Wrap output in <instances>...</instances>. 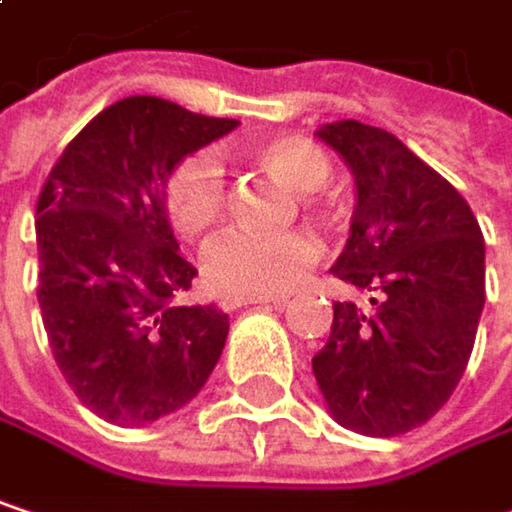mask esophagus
I'll use <instances>...</instances> for the list:
<instances>
[{"label": "esophagus", "instance_id": "1", "mask_svg": "<svg viewBox=\"0 0 512 512\" xmlns=\"http://www.w3.org/2000/svg\"><path fill=\"white\" fill-rule=\"evenodd\" d=\"M263 302H272V305H284L287 299H284V296H275V299H272V296H246V293H225L219 305H222L225 311H237V308H246V305H263Z\"/></svg>", "mask_w": 512, "mask_h": 512}]
</instances>
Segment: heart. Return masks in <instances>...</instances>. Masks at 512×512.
<instances>
[{
	"label": "heart",
	"instance_id": "obj_1",
	"mask_svg": "<svg viewBox=\"0 0 512 512\" xmlns=\"http://www.w3.org/2000/svg\"><path fill=\"white\" fill-rule=\"evenodd\" d=\"M252 159L275 183L296 195H311L326 186L332 168L320 148L296 136H278L260 142ZM168 216L186 237H198L213 228L225 210L222 171L210 156L198 154L180 162L165 189ZM320 257L317 243L302 231L249 234L225 231L201 255V272L210 287L225 293L269 296L293 287L302 272Z\"/></svg>",
	"mask_w": 512,
	"mask_h": 512
}]
</instances>
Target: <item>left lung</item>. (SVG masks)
<instances>
[{"instance_id": "left-lung-1", "label": "left lung", "mask_w": 512, "mask_h": 512, "mask_svg": "<svg viewBox=\"0 0 512 512\" xmlns=\"http://www.w3.org/2000/svg\"><path fill=\"white\" fill-rule=\"evenodd\" d=\"M356 183L350 237L332 272L373 311L335 302L314 356L329 415L361 436L427 424L460 385L486 302V246L460 192L397 136L358 121L317 130Z\"/></svg>"}]
</instances>
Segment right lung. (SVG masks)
Returning a JSON list of instances; mask_svg holds the SVG:
<instances>
[{
	"label": "right lung",
	"instance_id": "obj_1",
	"mask_svg": "<svg viewBox=\"0 0 512 512\" xmlns=\"http://www.w3.org/2000/svg\"><path fill=\"white\" fill-rule=\"evenodd\" d=\"M159 97L103 109L64 148L38 198V305L73 394L103 421L145 427L186 406L225 350L228 314L171 305L198 269L180 257L174 168L237 130Z\"/></svg>",
	"mask_w": 512,
	"mask_h": 512
}]
</instances>
